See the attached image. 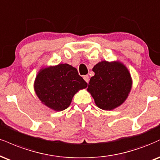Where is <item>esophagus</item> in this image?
<instances>
[{
	"mask_svg": "<svg viewBox=\"0 0 160 160\" xmlns=\"http://www.w3.org/2000/svg\"><path fill=\"white\" fill-rule=\"evenodd\" d=\"M83 79L85 80V81L88 83V82H89V77L88 76V75H85V76H83Z\"/></svg>",
	"mask_w": 160,
	"mask_h": 160,
	"instance_id": "34e87169",
	"label": "esophagus"
}]
</instances>
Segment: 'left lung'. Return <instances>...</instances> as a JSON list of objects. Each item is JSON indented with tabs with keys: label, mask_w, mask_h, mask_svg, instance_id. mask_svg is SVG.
Segmentation results:
<instances>
[{
	"label": "left lung",
	"mask_w": 160,
	"mask_h": 160,
	"mask_svg": "<svg viewBox=\"0 0 160 160\" xmlns=\"http://www.w3.org/2000/svg\"><path fill=\"white\" fill-rule=\"evenodd\" d=\"M92 71L88 92L95 104L103 110H112L122 105L128 97L132 79L128 69L120 62L101 61Z\"/></svg>",
	"instance_id": "left-lung-1"
}]
</instances>
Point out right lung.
I'll list each match as a JSON object with an SVG mask.
<instances>
[{
	"label": "right lung",
	"instance_id": "obj_1",
	"mask_svg": "<svg viewBox=\"0 0 160 160\" xmlns=\"http://www.w3.org/2000/svg\"><path fill=\"white\" fill-rule=\"evenodd\" d=\"M87 85L78 70L65 63L42 68L34 89L42 103L55 111H62L69 107L75 94Z\"/></svg>",
	"mask_w": 160,
	"mask_h": 160
}]
</instances>
